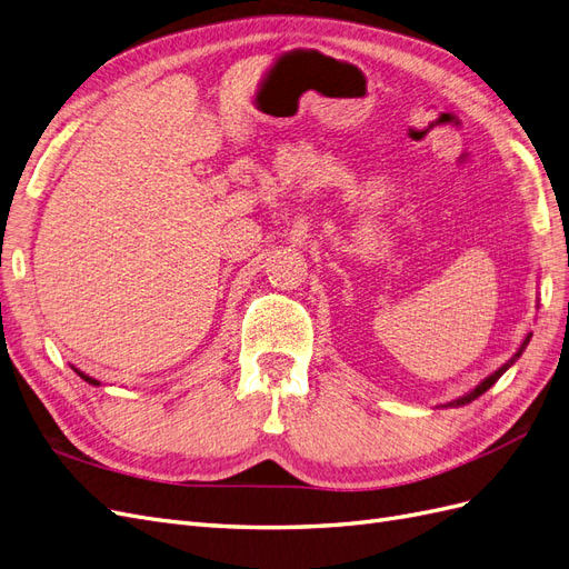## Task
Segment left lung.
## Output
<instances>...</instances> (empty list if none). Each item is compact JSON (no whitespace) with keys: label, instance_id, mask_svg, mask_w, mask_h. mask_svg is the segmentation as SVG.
<instances>
[{"label":"left lung","instance_id":"obj_1","mask_svg":"<svg viewBox=\"0 0 569 569\" xmlns=\"http://www.w3.org/2000/svg\"><path fill=\"white\" fill-rule=\"evenodd\" d=\"M529 339H531V332H529V335H527V337L522 339V343H520V349L512 353V358L508 360V363H503V366H501V368H498L496 372H491L489 377H485V380H481V382H479V385H477L475 389H470L468 393H462V396H458V399H453V401H449V403H443V408H460V406H468L470 401L479 399V396H481V393H485L487 389H491V387H493V385L498 382V377H501V375H503V372H506L508 368H512V366H515V360H518V358L522 356V351L527 349V343H529Z\"/></svg>","mask_w":569,"mask_h":569}]
</instances>
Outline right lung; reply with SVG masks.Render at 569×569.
Here are the masks:
<instances>
[{
    "instance_id": "obj_1",
    "label": "right lung",
    "mask_w": 569,
    "mask_h": 569,
    "mask_svg": "<svg viewBox=\"0 0 569 569\" xmlns=\"http://www.w3.org/2000/svg\"><path fill=\"white\" fill-rule=\"evenodd\" d=\"M73 370H76V372H78V375L82 377V380H84V382H88V385H92V387H99V385H101L99 380H94V377H90V375H84V372H80L78 368H73Z\"/></svg>"
}]
</instances>
